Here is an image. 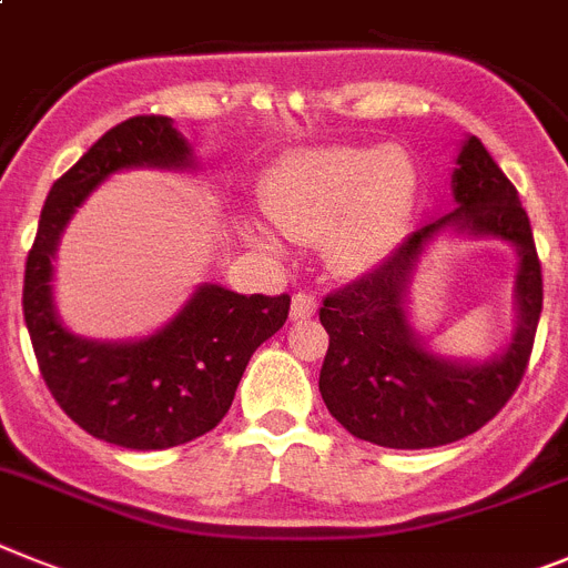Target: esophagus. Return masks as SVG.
Returning <instances> with one entry per match:
<instances>
[{
    "label": "esophagus",
    "instance_id": "esophagus-1",
    "mask_svg": "<svg viewBox=\"0 0 568 568\" xmlns=\"http://www.w3.org/2000/svg\"><path fill=\"white\" fill-rule=\"evenodd\" d=\"M317 297L314 294H308V291H300V294H294V300H291V320H305V317H314L317 314Z\"/></svg>",
    "mask_w": 568,
    "mask_h": 568
}]
</instances>
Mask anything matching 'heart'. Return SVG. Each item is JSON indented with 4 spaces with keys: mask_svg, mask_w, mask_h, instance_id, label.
Listing matches in <instances>:
<instances>
[{
    "mask_svg": "<svg viewBox=\"0 0 568 568\" xmlns=\"http://www.w3.org/2000/svg\"><path fill=\"white\" fill-rule=\"evenodd\" d=\"M408 200L412 165L397 148L297 151L274 165L263 194L271 223L297 243L323 236L325 260L343 274L368 271L392 251Z\"/></svg>",
    "mask_w": 568,
    "mask_h": 568,
    "instance_id": "heart-1",
    "label": "heart"
}]
</instances>
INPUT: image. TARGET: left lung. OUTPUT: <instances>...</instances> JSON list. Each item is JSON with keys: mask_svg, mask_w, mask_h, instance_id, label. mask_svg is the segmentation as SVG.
Returning a JSON list of instances; mask_svg holds the SVG:
<instances>
[{"mask_svg": "<svg viewBox=\"0 0 568 568\" xmlns=\"http://www.w3.org/2000/svg\"><path fill=\"white\" fill-rule=\"evenodd\" d=\"M455 211L406 236L379 268L323 300L328 352L320 394L334 420L386 448H434L475 434L509 403L529 366L544 308V274L517 189L477 136L463 142L452 174ZM443 230L497 235L518 248V328L489 364H457L428 353L410 332L402 300L422 248Z\"/></svg>", "mask_w": 568, "mask_h": 568, "instance_id": "left-lung-1", "label": "left lung"}]
</instances>
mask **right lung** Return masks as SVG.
Listing matches in <instances>:
<instances>
[{
	"mask_svg": "<svg viewBox=\"0 0 568 568\" xmlns=\"http://www.w3.org/2000/svg\"><path fill=\"white\" fill-rule=\"evenodd\" d=\"M191 168V145L168 116H131L53 182L24 263L22 312L33 354L59 408L122 448L182 446L229 414L251 354L288 320L291 297L200 285L160 332L136 343H97L59 323L51 260L59 234L100 182L122 168Z\"/></svg>",
	"mask_w": 568,
	"mask_h": 568,
	"instance_id": "1",
	"label": "right lung"
}]
</instances>
